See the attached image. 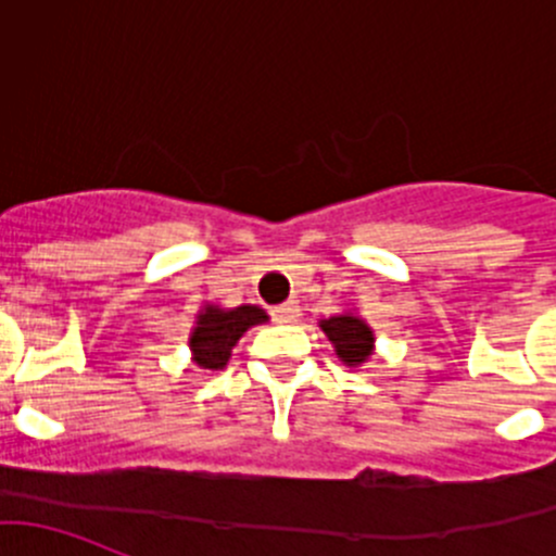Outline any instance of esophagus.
<instances>
[{"mask_svg":"<svg viewBox=\"0 0 556 556\" xmlns=\"http://www.w3.org/2000/svg\"><path fill=\"white\" fill-rule=\"evenodd\" d=\"M271 314H274V319H277V323H295V319L301 317V306L295 304V301H288V304L274 306Z\"/></svg>","mask_w":556,"mask_h":556,"instance_id":"obj_1","label":"esophagus"}]
</instances>
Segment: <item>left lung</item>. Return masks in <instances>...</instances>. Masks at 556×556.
Returning <instances> with one entry per match:
<instances>
[{
	"mask_svg": "<svg viewBox=\"0 0 556 556\" xmlns=\"http://www.w3.org/2000/svg\"><path fill=\"white\" fill-rule=\"evenodd\" d=\"M317 325L319 330L328 336V341L333 344L336 357H339L344 366L361 368L374 357L377 336H374V328L361 317L357 309H341L330 314V317L319 319Z\"/></svg>",
	"mask_w": 556,
	"mask_h": 556,
	"instance_id": "1",
	"label": "left lung"
}]
</instances>
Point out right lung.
Listing matches in <instances>:
<instances>
[{
  "instance_id": "right-lung-1",
  "label": "right lung",
  "mask_w": 556,
  "mask_h": 556,
  "mask_svg": "<svg viewBox=\"0 0 556 556\" xmlns=\"http://www.w3.org/2000/svg\"><path fill=\"white\" fill-rule=\"evenodd\" d=\"M268 323V314L255 304L242 306H220L206 301L195 314V323L190 328L188 346L190 361L201 368V371H223L231 361L233 346L239 339L255 325Z\"/></svg>"
}]
</instances>
